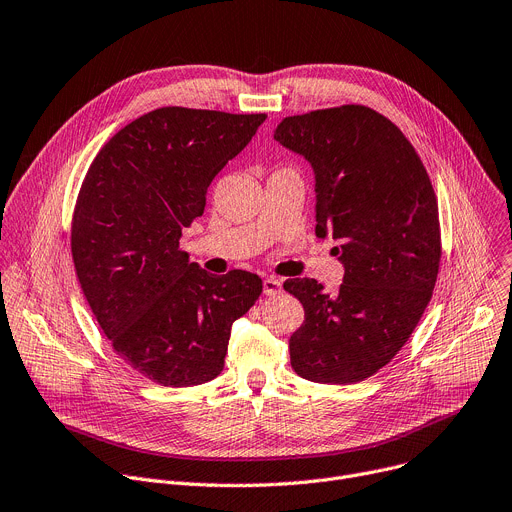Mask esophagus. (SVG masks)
<instances>
[{"instance_id": "obj_1", "label": "esophagus", "mask_w": 512, "mask_h": 512, "mask_svg": "<svg viewBox=\"0 0 512 512\" xmlns=\"http://www.w3.org/2000/svg\"><path fill=\"white\" fill-rule=\"evenodd\" d=\"M262 289H264V295H268V297L281 295L283 293V281L277 279V277H268V279H264Z\"/></svg>"}]
</instances>
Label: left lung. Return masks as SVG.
Wrapping results in <instances>:
<instances>
[{"label":"left lung","instance_id":"1","mask_svg":"<svg viewBox=\"0 0 512 512\" xmlns=\"http://www.w3.org/2000/svg\"><path fill=\"white\" fill-rule=\"evenodd\" d=\"M274 139L316 174V235L334 238L344 264L336 295L316 279H289L305 320L289 340L303 379L357 383L408 342L441 264L435 190L404 133L369 106L287 116Z\"/></svg>","mask_w":512,"mask_h":512}]
</instances>
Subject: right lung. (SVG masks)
Returning <instances> with one entry per match:
<instances>
[{"mask_svg":"<svg viewBox=\"0 0 512 512\" xmlns=\"http://www.w3.org/2000/svg\"><path fill=\"white\" fill-rule=\"evenodd\" d=\"M266 114L166 106L116 133L94 157L71 219L77 281L116 355L166 387L215 379L231 324L262 293L258 274H209L180 250L213 178Z\"/></svg>","mask_w":512,"mask_h":512,"instance_id":"obj_1","label":"right lung"}]
</instances>
